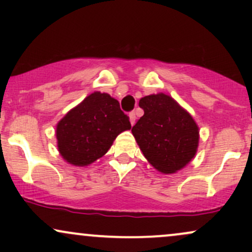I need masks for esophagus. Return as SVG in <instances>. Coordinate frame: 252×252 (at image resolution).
<instances>
[{
    "instance_id": "34e87169",
    "label": "esophagus",
    "mask_w": 252,
    "mask_h": 252,
    "mask_svg": "<svg viewBox=\"0 0 252 252\" xmlns=\"http://www.w3.org/2000/svg\"><path fill=\"white\" fill-rule=\"evenodd\" d=\"M129 118H130V123H131V126H134L135 122H136V115L134 111H131L129 114Z\"/></svg>"
}]
</instances>
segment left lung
Segmentation results:
<instances>
[{"label":"left lung","instance_id":"left-lung-1","mask_svg":"<svg viewBox=\"0 0 252 252\" xmlns=\"http://www.w3.org/2000/svg\"><path fill=\"white\" fill-rule=\"evenodd\" d=\"M144 115L131 132L148 162L164 174L184 168L195 156L199 128L189 112L168 94L141 98Z\"/></svg>","mask_w":252,"mask_h":252}]
</instances>
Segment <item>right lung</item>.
Instances as JSON below:
<instances>
[{"mask_svg": "<svg viewBox=\"0 0 252 252\" xmlns=\"http://www.w3.org/2000/svg\"><path fill=\"white\" fill-rule=\"evenodd\" d=\"M130 128L118 100L94 92L57 124L58 149L68 163L88 166L106 154L115 138Z\"/></svg>", "mask_w": 252, "mask_h": 252, "instance_id": "add662e5", "label": "right lung"}]
</instances>
